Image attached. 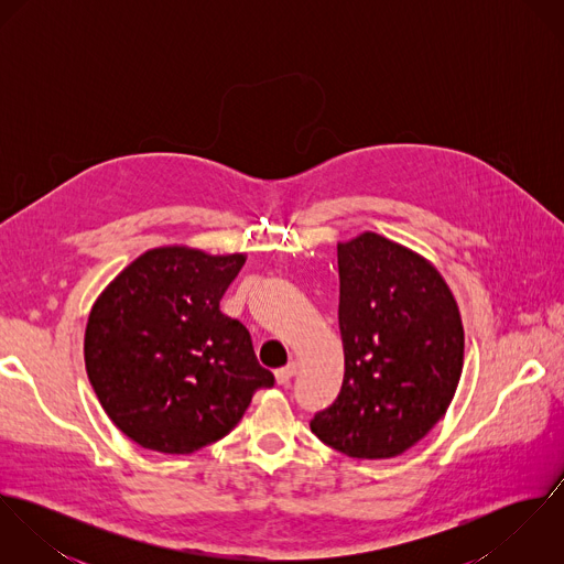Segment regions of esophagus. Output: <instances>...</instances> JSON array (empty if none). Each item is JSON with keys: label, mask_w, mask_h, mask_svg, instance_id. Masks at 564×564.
I'll use <instances>...</instances> for the list:
<instances>
[{"label": "esophagus", "mask_w": 564, "mask_h": 564, "mask_svg": "<svg viewBox=\"0 0 564 564\" xmlns=\"http://www.w3.org/2000/svg\"><path fill=\"white\" fill-rule=\"evenodd\" d=\"M295 371H297V362H289L286 367L278 369V371H275V380H278V384H289V382H291V378L295 376Z\"/></svg>", "instance_id": "1"}]
</instances>
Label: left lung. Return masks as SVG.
<instances>
[{
	"label": "left lung",
	"mask_w": 564,
	"mask_h": 564,
	"mask_svg": "<svg viewBox=\"0 0 564 564\" xmlns=\"http://www.w3.org/2000/svg\"><path fill=\"white\" fill-rule=\"evenodd\" d=\"M336 253L345 376L311 430L349 458H393L454 400L465 360L458 304L430 260L387 237L362 232Z\"/></svg>",
	"instance_id": "left-lung-1"
}]
</instances>
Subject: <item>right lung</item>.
Here are the masks:
<instances>
[{
    "instance_id": "add662e5",
    "label": "right lung",
    "mask_w": 564,
    "mask_h": 564,
    "mask_svg": "<svg viewBox=\"0 0 564 564\" xmlns=\"http://www.w3.org/2000/svg\"><path fill=\"white\" fill-rule=\"evenodd\" d=\"M245 253L156 247L97 297L84 332L90 387L137 445L193 454L224 438L273 373L256 360L247 327L219 311Z\"/></svg>"
}]
</instances>
